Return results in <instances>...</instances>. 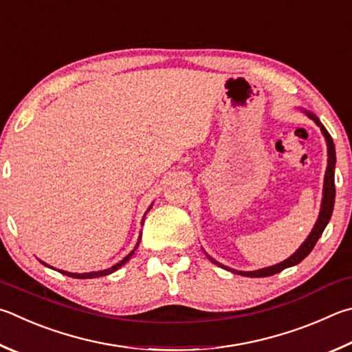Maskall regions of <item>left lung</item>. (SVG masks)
I'll return each mask as SVG.
<instances>
[{
  "label": "left lung",
  "instance_id": "1",
  "mask_svg": "<svg viewBox=\"0 0 352 352\" xmlns=\"http://www.w3.org/2000/svg\"><path fill=\"white\" fill-rule=\"evenodd\" d=\"M309 115V118H312L317 123V126L320 127V131L323 132L324 138H327V144H328V168H327V175H324V188H323V200H322V209H320V215H318L317 223L314 229H312L309 237L305 240V243L302 246H300L296 254H292L289 258L282 261V263L278 265H274L270 267H263V270H258V271H248V272H243V271H234V270H229L232 272H237L240 276H245V277H270L274 276V274H277L280 271L286 270V267L294 266V265H298L300 261H302L305 257H308V254L314 249L317 240L320 239V235L323 234L324 228L329 223V219L332 215V209H334V200H336V184H334V169H336V148H334V142H332V138L329 135V132L324 129V126L320 123V120H318L314 113L311 112H306ZM212 260V258H210ZM215 265L217 263L215 260H212ZM221 266V265H220ZM226 267V266H223Z\"/></svg>",
  "mask_w": 352,
  "mask_h": 352
}]
</instances>
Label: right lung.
I'll return each mask as SVG.
<instances>
[{
    "label": "right lung",
    "mask_w": 352,
    "mask_h": 352,
    "mask_svg": "<svg viewBox=\"0 0 352 352\" xmlns=\"http://www.w3.org/2000/svg\"><path fill=\"white\" fill-rule=\"evenodd\" d=\"M149 209H151V208H149ZM137 246H138V243H137ZM137 246H135V249H137ZM135 249H133V251H135ZM133 251H132L129 255H127V257H124L123 260H121L120 263H117L115 266L109 267V270L98 271V272H89V274H72V272H66V271H60V272L65 274V276H67V277H74V278H95V277H104V276H107V274H112L113 271H117L118 267L123 266V265L126 263V261L132 257ZM41 263H43V261H41ZM46 266H47V265H46Z\"/></svg>",
    "instance_id": "obj_1"
}]
</instances>
